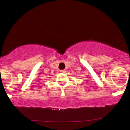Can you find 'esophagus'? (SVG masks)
I'll return each instance as SVG.
<instances>
[{"mask_svg":"<svg viewBox=\"0 0 130 130\" xmlns=\"http://www.w3.org/2000/svg\"><path fill=\"white\" fill-rule=\"evenodd\" d=\"M60 72L61 73H66V70H61Z\"/></svg>","mask_w":130,"mask_h":130,"instance_id":"obj_1","label":"esophagus"}]
</instances>
